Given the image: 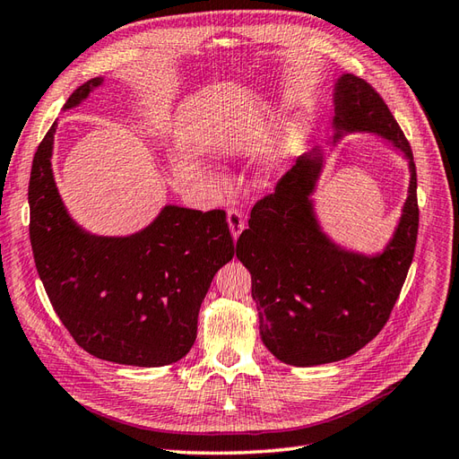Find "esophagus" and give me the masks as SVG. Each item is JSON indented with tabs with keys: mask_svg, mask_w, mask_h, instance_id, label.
<instances>
[{
	"mask_svg": "<svg viewBox=\"0 0 459 459\" xmlns=\"http://www.w3.org/2000/svg\"><path fill=\"white\" fill-rule=\"evenodd\" d=\"M227 221H229V227H230V232H232V238L237 240L240 237V232L244 230V217H242L238 209H229Z\"/></svg>",
	"mask_w": 459,
	"mask_h": 459,
	"instance_id": "obj_1",
	"label": "esophagus"
}]
</instances>
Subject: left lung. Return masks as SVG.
Instances as JSON below:
<instances>
[{
  "mask_svg": "<svg viewBox=\"0 0 459 459\" xmlns=\"http://www.w3.org/2000/svg\"><path fill=\"white\" fill-rule=\"evenodd\" d=\"M335 139L378 134L409 159L411 182L392 242L378 255L347 252L320 230L310 194L322 151L297 159L250 213L237 257L252 273L264 345L285 364L316 367L355 355L382 332L413 262L419 205L413 151L384 99L367 81L339 77Z\"/></svg>",
  "mask_w": 459,
  "mask_h": 459,
  "instance_id": "1",
  "label": "left lung"
}]
</instances>
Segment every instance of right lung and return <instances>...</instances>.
<instances>
[{
  "label": "right lung",
  "instance_id": "right-lung-1",
  "mask_svg": "<svg viewBox=\"0 0 459 459\" xmlns=\"http://www.w3.org/2000/svg\"><path fill=\"white\" fill-rule=\"evenodd\" d=\"M102 85L95 77L69 95L77 107ZM57 124L34 152L30 246L57 318L92 357L129 367H164L187 355L199 307L234 242L222 209L167 205L132 237H95L75 225L57 194L52 147Z\"/></svg>",
  "mask_w": 459,
  "mask_h": 459
}]
</instances>
